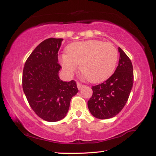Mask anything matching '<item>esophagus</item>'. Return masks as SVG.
<instances>
[{"mask_svg":"<svg viewBox=\"0 0 156 156\" xmlns=\"http://www.w3.org/2000/svg\"><path fill=\"white\" fill-rule=\"evenodd\" d=\"M77 87H78V89H80L83 88L84 85H83V84H81L80 83H79V82H77Z\"/></svg>","mask_w":156,"mask_h":156,"instance_id":"esophagus-1","label":"esophagus"}]
</instances>
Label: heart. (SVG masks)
I'll list each match as a JSON object with an SVG mask.
<instances>
[{
  "label": "heart",
  "instance_id": "1",
  "mask_svg": "<svg viewBox=\"0 0 156 156\" xmlns=\"http://www.w3.org/2000/svg\"><path fill=\"white\" fill-rule=\"evenodd\" d=\"M67 54L61 56L62 67L73 74L80 64V70L89 81L100 83L110 77L118 59L117 48L112 43L100 40L74 42L67 46Z\"/></svg>",
  "mask_w": 156,
  "mask_h": 156
}]
</instances>
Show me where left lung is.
Returning a JSON list of instances; mask_svg holds the SVG:
<instances>
[{"label": "left lung", "mask_w": 156, "mask_h": 156, "mask_svg": "<svg viewBox=\"0 0 156 156\" xmlns=\"http://www.w3.org/2000/svg\"><path fill=\"white\" fill-rule=\"evenodd\" d=\"M118 51L119 60L115 72L103 83L92 87V96L87 103L91 114L100 119L117 115L124 108L133 87L131 61L120 48Z\"/></svg>", "instance_id": "8db88e82"}]
</instances>
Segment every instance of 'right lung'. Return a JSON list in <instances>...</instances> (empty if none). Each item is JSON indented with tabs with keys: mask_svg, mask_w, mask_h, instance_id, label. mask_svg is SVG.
<instances>
[{
	"mask_svg": "<svg viewBox=\"0 0 156 156\" xmlns=\"http://www.w3.org/2000/svg\"><path fill=\"white\" fill-rule=\"evenodd\" d=\"M63 39L49 38L34 50L25 63L23 89L34 112L48 122L67 115L72 98L78 93L76 82L59 78L58 52Z\"/></svg>",
	"mask_w": 156,
	"mask_h": 156,
	"instance_id": "obj_1",
	"label": "right lung"
}]
</instances>
